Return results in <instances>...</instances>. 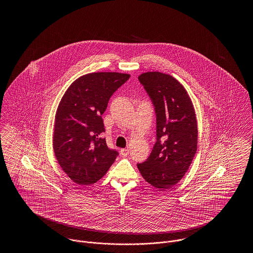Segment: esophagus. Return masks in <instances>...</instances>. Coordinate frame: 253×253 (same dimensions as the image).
<instances>
[{
	"label": "esophagus",
	"mask_w": 253,
	"mask_h": 253,
	"mask_svg": "<svg viewBox=\"0 0 253 253\" xmlns=\"http://www.w3.org/2000/svg\"><path fill=\"white\" fill-rule=\"evenodd\" d=\"M129 153H130V150L128 148L121 149V155L122 157H127L129 155Z\"/></svg>",
	"instance_id": "1"
}]
</instances>
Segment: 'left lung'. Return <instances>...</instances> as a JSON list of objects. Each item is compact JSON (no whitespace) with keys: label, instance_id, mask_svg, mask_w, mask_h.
I'll return each mask as SVG.
<instances>
[{"label":"left lung","instance_id":"8db88e82","mask_svg":"<svg viewBox=\"0 0 253 253\" xmlns=\"http://www.w3.org/2000/svg\"><path fill=\"white\" fill-rule=\"evenodd\" d=\"M157 114V143L141 164L142 177L157 189H169L182 179L197 150V121L187 90L172 76L146 72L138 76Z\"/></svg>","mask_w":253,"mask_h":253}]
</instances>
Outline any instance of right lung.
<instances>
[{
  "label": "right lung",
  "instance_id": "add662e5",
  "mask_svg": "<svg viewBox=\"0 0 253 253\" xmlns=\"http://www.w3.org/2000/svg\"><path fill=\"white\" fill-rule=\"evenodd\" d=\"M130 78L118 72L89 73L73 82L55 116L53 150L62 170L79 185L102 178L119 155L110 150L102 114L111 96Z\"/></svg>",
  "mask_w": 253,
  "mask_h": 253
}]
</instances>
